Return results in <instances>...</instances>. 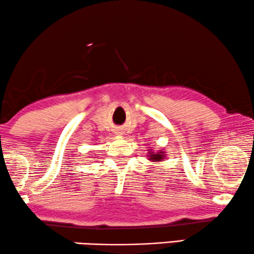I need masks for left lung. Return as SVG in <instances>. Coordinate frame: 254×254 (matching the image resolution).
Listing matches in <instances>:
<instances>
[{
    "label": "left lung",
    "mask_w": 254,
    "mask_h": 254,
    "mask_svg": "<svg viewBox=\"0 0 254 254\" xmlns=\"http://www.w3.org/2000/svg\"><path fill=\"white\" fill-rule=\"evenodd\" d=\"M147 158L152 162H161L163 159H166V152L163 149H160L159 152H152V149H148Z\"/></svg>",
    "instance_id": "left-lung-1"
}]
</instances>
